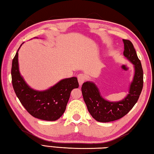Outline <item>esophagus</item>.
<instances>
[{
	"instance_id": "34e87169",
	"label": "esophagus",
	"mask_w": 154,
	"mask_h": 154,
	"mask_svg": "<svg viewBox=\"0 0 154 154\" xmlns=\"http://www.w3.org/2000/svg\"><path fill=\"white\" fill-rule=\"evenodd\" d=\"M78 80L79 82V85L81 86L83 84V82L86 80V76L83 74H79L78 75Z\"/></svg>"
}]
</instances>
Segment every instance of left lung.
Segmentation results:
<instances>
[{"mask_svg":"<svg viewBox=\"0 0 154 154\" xmlns=\"http://www.w3.org/2000/svg\"><path fill=\"white\" fill-rule=\"evenodd\" d=\"M123 55L135 68L134 77L129 87V94L122 100L110 102L102 97L94 83L86 82L82 86V93L87 109L92 117L99 122L107 123L122 118L137 102L143 85V72L133 43L123 39Z\"/></svg>","mask_w":154,"mask_h":154,"instance_id":"1","label":"left lung"}]
</instances>
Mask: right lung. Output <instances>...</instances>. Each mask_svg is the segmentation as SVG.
<instances>
[{
	"label": "right lung",
	"mask_w": 154,
	"mask_h": 154,
	"mask_svg": "<svg viewBox=\"0 0 154 154\" xmlns=\"http://www.w3.org/2000/svg\"><path fill=\"white\" fill-rule=\"evenodd\" d=\"M18 51L13 60L11 68L12 84L17 97L33 117L45 121L58 119L65 111L71 91L79 86L77 78H65L46 91L32 89L20 74Z\"/></svg>",
	"instance_id": "1"
}]
</instances>
